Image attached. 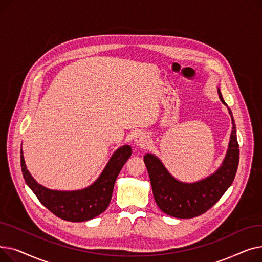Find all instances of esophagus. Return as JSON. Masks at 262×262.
Here are the masks:
<instances>
[{
	"mask_svg": "<svg viewBox=\"0 0 262 262\" xmlns=\"http://www.w3.org/2000/svg\"><path fill=\"white\" fill-rule=\"evenodd\" d=\"M149 143V137L145 133H140L136 136L135 138V144L137 147L144 148Z\"/></svg>",
	"mask_w": 262,
	"mask_h": 262,
	"instance_id": "obj_1",
	"label": "esophagus"
}]
</instances>
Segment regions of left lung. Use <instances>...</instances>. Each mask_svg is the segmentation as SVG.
I'll return each mask as SVG.
<instances>
[{
  "label": "left lung",
  "mask_w": 262,
  "mask_h": 262,
  "mask_svg": "<svg viewBox=\"0 0 262 262\" xmlns=\"http://www.w3.org/2000/svg\"><path fill=\"white\" fill-rule=\"evenodd\" d=\"M217 93L220 100L226 105L219 88ZM228 113L232 121V130L226 156L221 167L204 180L196 183L177 181L157 156L149 153L144 155L143 160L155 202L164 213L178 219L199 216L210 209L231 186L239 164V144L235 120L229 108Z\"/></svg>",
  "instance_id": "1"
}]
</instances>
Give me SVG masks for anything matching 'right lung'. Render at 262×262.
Returning <instances> with one entry per match:
<instances>
[{
	"instance_id": "obj_1",
	"label": "right lung",
	"mask_w": 262,
	"mask_h": 262,
	"mask_svg": "<svg viewBox=\"0 0 262 262\" xmlns=\"http://www.w3.org/2000/svg\"><path fill=\"white\" fill-rule=\"evenodd\" d=\"M132 155V147H119L105 169L91 186L75 191L51 190L38 184L25 166L21 148V169L26 185L39 202L56 216L70 222H84L104 212L112 200L114 186L124 163Z\"/></svg>"
}]
</instances>
